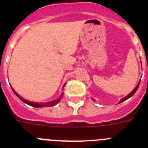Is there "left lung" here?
I'll return each mask as SVG.
<instances>
[{
  "label": "left lung",
  "mask_w": 148,
  "mask_h": 148,
  "mask_svg": "<svg viewBox=\"0 0 148 148\" xmlns=\"http://www.w3.org/2000/svg\"><path fill=\"white\" fill-rule=\"evenodd\" d=\"M139 83H140V82H138V84H137V85H136V87L135 88H134V90H133V91H132V92H130V93H129V94H128L127 95H126V96H125V98H123V99H121V100H120L119 103H121V102H123V101H125L127 100L128 99H130V97H132V96H133V95H134V93H135V92H136L137 89H138V85H139ZM92 100L94 101V99H92Z\"/></svg>",
  "instance_id": "left-lung-1"
}]
</instances>
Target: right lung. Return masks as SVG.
<instances>
[{
    "label": "right lung",
    "instance_id": "1",
    "mask_svg": "<svg viewBox=\"0 0 148 148\" xmlns=\"http://www.w3.org/2000/svg\"><path fill=\"white\" fill-rule=\"evenodd\" d=\"M65 84H66V83L64 84V86H63V87H64ZM12 91L14 92V93L15 94V95L18 96L19 99H21V100L23 101V102L26 103L27 104H28V105H30V106H32V107H34V108H44V107H53V106H55L56 105V104H58V102H59L61 100V99H62L63 97V95H64V92H62V93L61 94V95H60L59 97L57 99H56V100L54 101H49V102H46V103H38V102H33V101H27L26 100V99H24L23 98L21 97V95H18V93H17L16 92H15V90H14V89L12 87Z\"/></svg>",
    "mask_w": 148,
    "mask_h": 148
}]
</instances>
